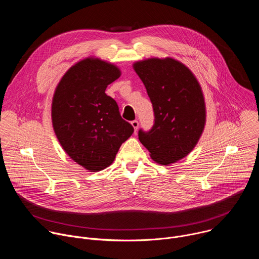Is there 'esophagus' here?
Returning a JSON list of instances; mask_svg holds the SVG:
<instances>
[{
    "instance_id": "34e87169",
    "label": "esophagus",
    "mask_w": 259,
    "mask_h": 259,
    "mask_svg": "<svg viewBox=\"0 0 259 259\" xmlns=\"http://www.w3.org/2000/svg\"><path fill=\"white\" fill-rule=\"evenodd\" d=\"M131 125L133 126V128H134V131L136 132V131H137V129H138V126H139V123H138V121H137V120H134V121H132V122H131Z\"/></svg>"
}]
</instances>
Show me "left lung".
Here are the masks:
<instances>
[{
  "instance_id": "obj_1",
  "label": "left lung",
  "mask_w": 259,
  "mask_h": 259,
  "mask_svg": "<svg viewBox=\"0 0 259 259\" xmlns=\"http://www.w3.org/2000/svg\"><path fill=\"white\" fill-rule=\"evenodd\" d=\"M133 67L155 115L152 129H140L138 138L154 161L175 163L193 151L204 130L206 108L201 86L186 65L172 58H150Z\"/></svg>"
}]
</instances>
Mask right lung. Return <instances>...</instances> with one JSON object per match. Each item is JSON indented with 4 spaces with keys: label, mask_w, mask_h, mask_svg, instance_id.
<instances>
[{
    "label": "right lung",
    "mask_w": 259,
    "mask_h": 259,
    "mask_svg": "<svg viewBox=\"0 0 259 259\" xmlns=\"http://www.w3.org/2000/svg\"><path fill=\"white\" fill-rule=\"evenodd\" d=\"M120 76L114 64L86 58L65 72L53 96L51 116L57 139L73 161L91 172L112 164L134 132L122 119L116 100L105 94Z\"/></svg>",
    "instance_id": "obj_1"
}]
</instances>
